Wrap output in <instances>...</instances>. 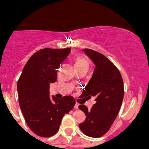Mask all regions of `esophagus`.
<instances>
[{
	"instance_id": "esophagus-1",
	"label": "esophagus",
	"mask_w": 149,
	"mask_h": 149,
	"mask_svg": "<svg viewBox=\"0 0 149 149\" xmlns=\"http://www.w3.org/2000/svg\"><path fill=\"white\" fill-rule=\"evenodd\" d=\"M79 103H76L75 104V106H74V108L75 109H78L79 108Z\"/></svg>"
}]
</instances>
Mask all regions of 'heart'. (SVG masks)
<instances>
[{"mask_svg":"<svg viewBox=\"0 0 149 149\" xmlns=\"http://www.w3.org/2000/svg\"><path fill=\"white\" fill-rule=\"evenodd\" d=\"M74 65L75 68H84L88 70L89 64L86 58L83 57H77L74 60Z\"/></svg>","mask_w":149,"mask_h":149,"instance_id":"b5f03b06","label":"heart"}]
</instances>
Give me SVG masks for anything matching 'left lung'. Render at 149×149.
Instances as JSON below:
<instances>
[{
  "instance_id": "obj_1",
  "label": "left lung",
  "mask_w": 149,
  "mask_h": 149,
  "mask_svg": "<svg viewBox=\"0 0 149 149\" xmlns=\"http://www.w3.org/2000/svg\"><path fill=\"white\" fill-rule=\"evenodd\" d=\"M83 51L93 61L95 68L81 97L88 100L94 97L96 103L91 109L79 105L86 116L79 127L86 136L100 138L109 130L118 116L124 97L123 81L119 70L104 55L91 49Z\"/></svg>"
}]
</instances>
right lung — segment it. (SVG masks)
<instances>
[{"instance_id":"obj_1","label":"right lung","mask_w":149,"mask_h":149,"mask_svg":"<svg viewBox=\"0 0 149 149\" xmlns=\"http://www.w3.org/2000/svg\"><path fill=\"white\" fill-rule=\"evenodd\" d=\"M70 52V48H45L31 56L17 83L19 103L25 121L36 135L50 137L59 130L65 114L74 107V98H49V84L57 79V69Z\"/></svg>"}]
</instances>
